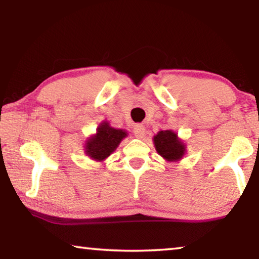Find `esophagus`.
I'll return each instance as SVG.
<instances>
[{"label": "esophagus", "mask_w": 259, "mask_h": 259, "mask_svg": "<svg viewBox=\"0 0 259 259\" xmlns=\"http://www.w3.org/2000/svg\"><path fill=\"white\" fill-rule=\"evenodd\" d=\"M134 134L137 138H143L145 135V126L143 124H136L134 128Z\"/></svg>", "instance_id": "34e87169"}]
</instances>
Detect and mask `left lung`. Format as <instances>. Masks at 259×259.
Listing matches in <instances>:
<instances>
[{
  "label": "left lung",
  "instance_id": "8db88e82",
  "mask_svg": "<svg viewBox=\"0 0 259 259\" xmlns=\"http://www.w3.org/2000/svg\"><path fill=\"white\" fill-rule=\"evenodd\" d=\"M155 150L166 162H178L186 154V145L172 130H161L153 137Z\"/></svg>",
  "mask_w": 259,
  "mask_h": 259
}]
</instances>
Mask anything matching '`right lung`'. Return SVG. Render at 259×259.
<instances>
[{
	"instance_id": "obj_1",
	"label": "right lung",
	"mask_w": 259,
	"mask_h": 259,
	"mask_svg": "<svg viewBox=\"0 0 259 259\" xmlns=\"http://www.w3.org/2000/svg\"><path fill=\"white\" fill-rule=\"evenodd\" d=\"M128 133L123 129H115L109 125L107 121H103L98 125L96 134L90 136L84 144V153L97 162H102L116 150L120 143Z\"/></svg>"
}]
</instances>
